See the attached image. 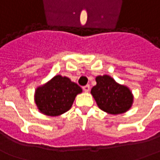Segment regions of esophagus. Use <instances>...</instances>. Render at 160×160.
I'll list each match as a JSON object with an SVG mask.
<instances>
[{"instance_id": "obj_1", "label": "esophagus", "mask_w": 160, "mask_h": 160, "mask_svg": "<svg viewBox=\"0 0 160 160\" xmlns=\"http://www.w3.org/2000/svg\"><path fill=\"white\" fill-rule=\"evenodd\" d=\"M82 88H83L84 91L87 92L90 91V86H89V85H87V86H84V87Z\"/></svg>"}]
</instances>
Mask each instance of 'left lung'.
I'll list each match as a JSON object with an SVG mask.
<instances>
[{
    "label": "left lung",
    "mask_w": 160,
    "mask_h": 160,
    "mask_svg": "<svg viewBox=\"0 0 160 160\" xmlns=\"http://www.w3.org/2000/svg\"><path fill=\"white\" fill-rule=\"evenodd\" d=\"M96 86L91 93L98 107L110 114H120L128 111L133 102V95L129 88L117 83L111 76L96 77Z\"/></svg>",
    "instance_id": "obj_1"
}]
</instances>
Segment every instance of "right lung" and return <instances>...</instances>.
Masks as SVG:
<instances>
[{
    "instance_id": "1",
    "label": "right lung",
    "mask_w": 160,
    "mask_h": 160,
    "mask_svg": "<svg viewBox=\"0 0 160 160\" xmlns=\"http://www.w3.org/2000/svg\"><path fill=\"white\" fill-rule=\"evenodd\" d=\"M82 89L68 77L56 75L44 85L38 87L34 101L39 111L48 116H59L72 107L77 94Z\"/></svg>"
}]
</instances>
